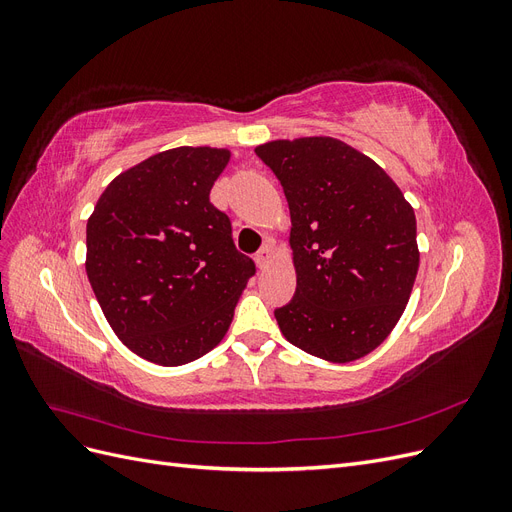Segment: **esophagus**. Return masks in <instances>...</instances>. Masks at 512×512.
I'll list each match as a JSON object with an SVG mask.
<instances>
[{
	"label": "esophagus",
	"instance_id": "obj_1",
	"mask_svg": "<svg viewBox=\"0 0 512 512\" xmlns=\"http://www.w3.org/2000/svg\"><path fill=\"white\" fill-rule=\"evenodd\" d=\"M271 256H273V245H271V243H265V247H262V250L256 254V265H258V269H265V267L269 265Z\"/></svg>",
	"mask_w": 512,
	"mask_h": 512
}]
</instances>
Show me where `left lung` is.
Returning a JSON list of instances; mask_svg holds the SVG:
<instances>
[{
  "label": "left lung",
  "instance_id": "8db88e82",
  "mask_svg": "<svg viewBox=\"0 0 512 512\" xmlns=\"http://www.w3.org/2000/svg\"><path fill=\"white\" fill-rule=\"evenodd\" d=\"M290 209L297 292L275 309L292 346L329 363L376 350L404 314L418 271L414 209L384 170L344 141L258 145Z\"/></svg>",
  "mask_w": 512,
  "mask_h": 512
}]
</instances>
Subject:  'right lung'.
Here are the masks:
<instances>
[{"instance_id": "add662e5", "label": "right lung", "mask_w": 512, "mask_h": 512, "mask_svg": "<svg viewBox=\"0 0 512 512\" xmlns=\"http://www.w3.org/2000/svg\"><path fill=\"white\" fill-rule=\"evenodd\" d=\"M228 149L175 147L123 170L87 220L89 284L123 346L177 367L218 346L256 267L209 192Z\"/></svg>"}]
</instances>
